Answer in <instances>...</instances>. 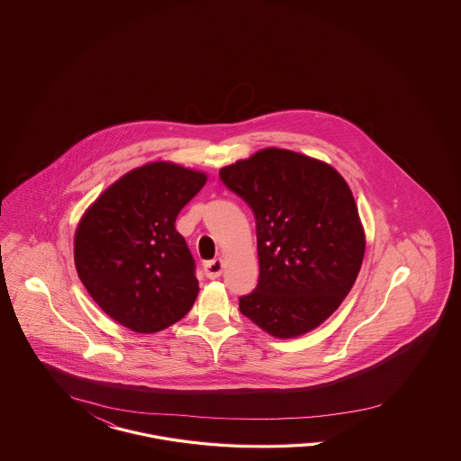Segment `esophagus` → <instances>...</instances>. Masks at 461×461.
Returning <instances> with one entry per match:
<instances>
[{"instance_id": "1", "label": "esophagus", "mask_w": 461, "mask_h": 461, "mask_svg": "<svg viewBox=\"0 0 461 461\" xmlns=\"http://www.w3.org/2000/svg\"><path fill=\"white\" fill-rule=\"evenodd\" d=\"M223 272V260L221 258H214L204 264V274L208 279H218Z\"/></svg>"}]
</instances>
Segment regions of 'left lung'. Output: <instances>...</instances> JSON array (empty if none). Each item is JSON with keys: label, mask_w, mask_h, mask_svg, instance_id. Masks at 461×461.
Returning a JSON list of instances; mask_svg holds the SVG:
<instances>
[{"label": "left lung", "mask_w": 461, "mask_h": 461, "mask_svg": "<svg viewBox=\"0 0 461 461\" xmlns=\"http://www.w3.org/2000/svg\"><path fill=\"white\" fill-rule=\"evenodd\" d=\"M253 211L260 276L240 311L280 339L326 321L348 295L365 255V231L347 181L330 164L264 149L220 170Z\"/></svg>", "instance_id": "1"}]
</instances>
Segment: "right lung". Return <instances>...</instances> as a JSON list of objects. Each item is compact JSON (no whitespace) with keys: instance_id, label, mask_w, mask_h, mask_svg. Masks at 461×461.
<instances>
[{"instance_id":"add662e5","label":"right lung","mask_w":461,"mask_h":461,"mask_svg":"<svg viewBox=\"0 0 461 461\" xmlns=\"http://www.w3.org/2000/svg\"><path fill=\"white\" fill-rule=\"evenodd\" d=\"M204 172L150 162L112 184L86 210L74 262L86 291L112 320L157 333L182 320L199 293L194 258L176 230Z\"/></svg>"}]
</instances>
